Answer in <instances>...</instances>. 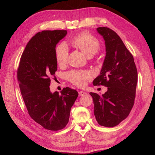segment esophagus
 <instances>
[{"instance_id": "34e87169", "label": "esophagus", "mask_w": 155, "mask_h": 155, "mask_svg": "<svg viewBox=\"0 0 155 155\" xmlns=\"http://www.w3.org/2000/svg\"><path fill=\"white\" fill-rule=\"evenodd\" d=\"M86 94L85 92H83V91H79V96H83V95H85Z\"/></svg>"}]
</instances>
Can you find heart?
Here are the masks:
<instances>
[{"label": "heart", "instance_id": "b5f03b06", "mask_svg": "<svg viewBox=\"0 0 155 155\" xmlns=\"http://www.w3.org/2000/svg\"><path fill=\"white\" fill-rule=\"evenodd\" d=\"M72 43L80 49L88 57L96 54L100 48V42L91 34L83 31L73 37ZM69 50L67 44L62 42L55 47V56L59 66L63 67L67 64ZM68 81L78 87H84L87 81L92 78V75L87 70H73L67 74Z\"/></svg>", "mask_w": 155, "mask_h": 155}]
</instances>
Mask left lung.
<instances>
[{
    "instance_id": "8db88e82",
    "label": "left lung",
    "mask_w": 155,
    "mask_h": 155,
    "mask_svg": "<svg viewBox=\"0 0 155 155\" xmlns=\"http://www.w3.org/2000/svg\"><path fill=\"white\" fill-rule=\"evenodd\" d=\"M105 41L106 56L94 86L108 87L104 94L91 92L94 116L100 125L112 127L129 114L134 104L138 72L134 58L116 33L109 28L96 29Z\"/></svg>"
}]
</instances>
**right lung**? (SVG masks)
<instances>
[{
    "instance_id": "obj_1",
    "label": "right lung",
    "mask_w": 155,
    "mask_h": 155,
    "mask_svg": "<svg viewBox=\"0 0 155 155\" xmlns=\"http://www.w3.org/2000/svg\"><path fill=\"white\" fill-rule=\"evenodd\" d=\"M67 30H44L36 34L26 46L17 69V80L31 118L45 129L59 130L68 122L70 109L78 92L69 87L61 93L50 92L51 78L58 64L55 46Z\"/></svg>"
}]
</instances>
